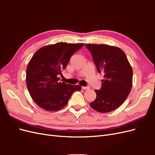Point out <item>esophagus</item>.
<instances>
[{
  "mask_svg": "<svg viewBox=\"0 0 155 155\" xmlns=\"http://www.w3.org/2000/svg\"><path fill=\"white\" fill-rule=\"evenodd\" d=\"M82 89H83V90H89V89H90V87H82Z\"/></svg>",
  "mask_w": 155,
  "mask_h": 155,
  "instance_id": "34e87169",
  "label": "esophagus"
}]
</instances>
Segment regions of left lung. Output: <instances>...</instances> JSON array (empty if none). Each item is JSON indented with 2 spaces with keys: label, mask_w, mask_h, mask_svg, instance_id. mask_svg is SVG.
<instances>
[{
  "label": "left lung",
  "mask_w": 155,
  "mask_h": 155,
  "mask_svg": "<svg viewBox=\"0 0 155 155\" xmlns=\"http://www.w3.org/2000/svg\"><path fill=\"white\" fill-rule=\"evenodd\" d=\"M99 73L104 74L101 87L90 105L99 112L116 110L127 98L133 85V69L124 51L107 45L87 44Z\"/></svg>",
  "instance_id": "1"
}]
</instances>
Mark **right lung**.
<instances>
[{"label":"right lung","instance_id":"1","mask_svg":"<svg viewBox=\"0 0 155 155\" xmlns=\"http://www.w3.org/2000/svg\"><path fill=\"white\" fill-rule=\"evenodd\" d=\"M84 44L58 43L44 46L33 55L26 69V85L32 100L39 107L56 111L66 106L75 91L81 87L60 82L59 75L71 56Z\"/></svg>","mask_w":155,"mask_h":155}]
</instances>
